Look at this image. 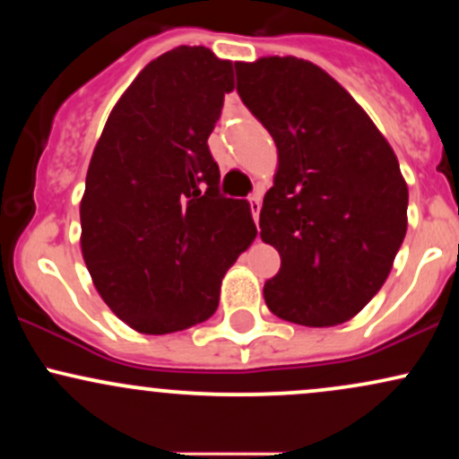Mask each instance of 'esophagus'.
Masks as SVG:
<instances>
[{
  "label": "esophagus",
  "mask_w": 459,
  "mask_h": 459,
  "mask_svg": "<svg viewBox=\"0 0 459 459\" xmlns=\"http://www.w3.org/2000/svg\"><path fill=\"white\" fill-rule=\"evenodd\" d=\"M247 204H250L252 218H255V222L259 224V212H261V194H252V196L247 198Z\"/></svg>",
  "instance_id": "34e87169"
}]
</instances>
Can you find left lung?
I'll return each mask as SVG.
<instances>
[{
    "instance_id": "1",
    "label": "left lung",
    "mask_w": 459,
    "mask_h": 459,
    "mask_svg": "<svg viewBox=\"0 0 459 459\" xmlns=\"http://www.w3.org/2000/svg\"><path fill=\"white\" fill-rule=\"evenodd\" d=\"M237 92L278 149L261 239L281 255L263 296L276 317L343 324L391 273L408 229V186L365 109L313 62H235Z\"/></svg>"
}]
</instances>
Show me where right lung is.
<instances>
[{
    "label": "right lung",
    "instance_id": "add662e5",
    "mask_svg": "<svg viewBox=\"0 0 459 459\" xmlns=\"http://www.w3.org/2000/svg\"><path fill=\"white\" fill-rule=\"evenodd\" d=\"M233 88L229 60L177 47L142 68L92 152L83 261L116 317L144 334L212 317L226 270L256 235L250 204L220 194L207 144Z\"/></svg>",
    "mask_w": 459,
    "mask_h": 459
}]
</instances>
